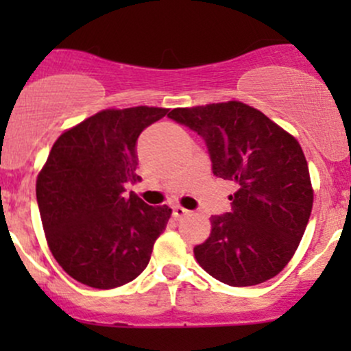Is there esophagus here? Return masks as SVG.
<instances>
[{
  "label": "esophagus",
  "mask_w": 351,
  "mask_h": 351,
  "mask_svg": "<svg viewBox=\"0 0 351 351\" xmlns=\"http://www.w3.org/2000/svg\"><path fill=\"white\" fill-rule=\"evenodd\" d=\"M186 215H189L188 209H184V208H181V206L173 208V216H175V217H183V216H186Z\"/></svg>",
  "instance_id": "34e87169"
}]
</instances>
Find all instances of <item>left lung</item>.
Wrapping results in <instances>:
<instances>
[{"label": "left lung", "instance_id": "1", "mask_svg": "<svg viewBox=\"0 0 351 351\" xmlns=\"http://www.w3.org/2000/svg\"><path fill=\"white\" fill-rule=\"evenodd\" d=\"M168 117L203 136L213 173L237 188L231 213L209 217V237L193 249L196 263L232 287L276 277L299 247L313 206L300 143L239 100L173 108Z\"/></svg>", "mask_w": 351, "mask_h": 351}]
</instances>
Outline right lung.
I'll return each mask as SVG.
<instances>
[{"label": "right lung", "instance_id": "obj_1", "mask_svg": "<svg viewBox=\"0 0 351 351\" xmlns=\"http://www.w3.org/2000/svg\"><path fill=\"white\" fill-rule=\"evenodd\" d=\"M170 108H106L52 145L36 180L47 245L72 279L94 289L132 282L150 261L153 244L171 216L125 195L136 175V138Z\"/></svg>", "mask_w": 351, "mask_h": 351}]
</instances>
